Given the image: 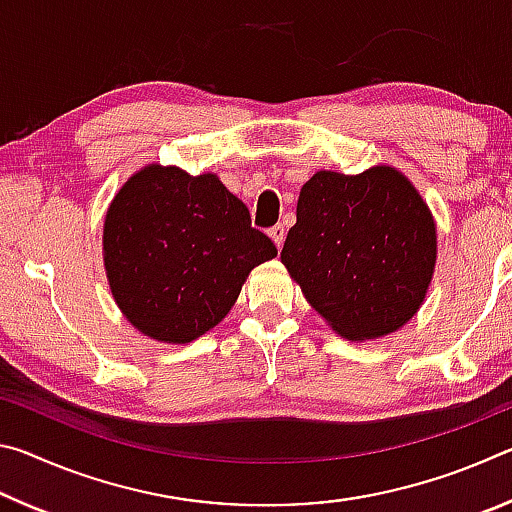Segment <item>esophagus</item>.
Segmentation results:
<instances>
[{
	"mask_svg": "<svg viewBox=\"0 0 512 512\" xmlns=\"http://www.w3.org/2000/svg\"><path fill=\"white\" fill-rule=\"evenodd\" d=\"M268 235H271V239L275 241V246H277V248H282V244H284V237H287V230H284V225H282V223H277V225H273L271 230H268Z\"/></svg>",
	"mask_w": 512,
	"mask_h": 512,
	"instance_id": "1",
	"label": "esophagus"
}]
</instances>
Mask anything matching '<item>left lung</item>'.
<instances>
[{"mask_svg": "<svg viewBox=\"0 0 512 512\" xmlns=\"http://www.w3.org/2000/svg\"><path fill=\"white\" fill-rule=\"evenodd\" d=\"M282 264L325 323L348 341L404 327L427 298L436 221L395 167L316 171L300 189Z\"/></svg>", "mask_w": 512, "mask_h": 512, "instance_id": "1", "label": "left lung"}]
</instances>
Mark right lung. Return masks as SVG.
I'll use <instances>...</instances> for the list:
<instances>
[{
  "label": "right lung",
  "mask_w": 512,
  "mask_h": 512,
  "mask_svg": "<svg viewBox=\"0 0 512 512\" xmlns=\"http://www.w3.org/2000/svg\"><path fill=\"white\" fill-rule=\"evenodd\" d=\"M277 255L216 173L146 164L103 221V266L121 314L160 343H192L228 316L248 273Z\"/></svg>",
  "instance_id": "1"
}]
</instances>
